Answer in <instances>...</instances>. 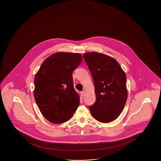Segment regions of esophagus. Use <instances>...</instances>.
I'll use <instances>...</instances> for the list:
<instances>
[{
    "mask_svg": "<svg viewBox=\"0 0 161 161\" xmlns=\"http://www.w3.org/2000/svg\"><path fill=\"white\" fill-rule=\"evenodd\" d=\"M84 94H85V91H82V92H81V96L83 97L84 96Z\"/></svg>",
    "mask_w": 161,
    "mask_h": 161,
    "instance_id": "esophagus-1",
    "label": "esophagus"
}]
</instances>
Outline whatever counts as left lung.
<instances>
[{"instance_id": "left-lung-1", "label": "left lung", "mask_w": 161, "mask_h": 161, "mask_svg": "<svg viewBox=\"0 0 161 161\" xmlns=\"http://www.w3.org/2000/svg\"><path fill=\"white\" fill-rule=\"evenodd\" d=\"M83 57L92 74L96 97L89 107L91 114L99 122H112L122 112L127 99L125 72L109 56L88 52Z\"/></svg>"}]
</instances>
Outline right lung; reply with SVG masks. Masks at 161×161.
Instances as JSON below:
<instances>
[{"label":"right lung","mask_w":161,"mask_h":161,"mask_svg":"<svg viewBox=\"0 0 161 161\" xmlns=\"http://www.w3.org/2000/svg\"><path fill=\"white\" fill-rule=\"evenodd\" d=\"M82 60L80 53L58 52L47 58L35 74V102L43 117L53 124L70 120L80 105L72 72Z\"/></svg>","instance_id":"obj_1"}]
</instances>
